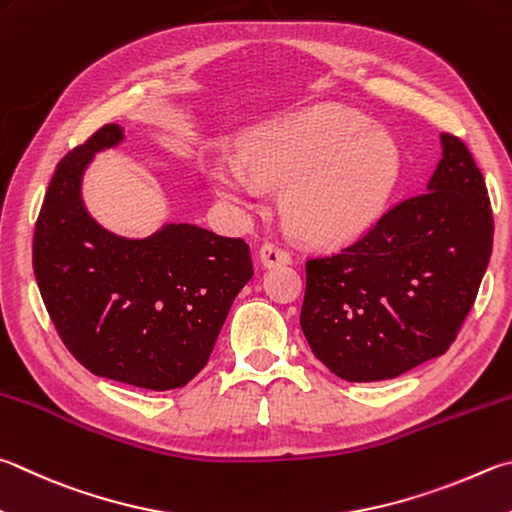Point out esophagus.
<instances>
[{
    "mask_svg": "<svg viewBox=\"0 0 512 512\" xmlns=\"http://www.w3.org/2000/svg\"><path fill=\"white\" fill-rule=\"evenodd\" d=\"M259 257H262L264 266H275V264H288L291 262V250L275 239H266L259 250Z\"/></svg>",
    "mask_w": 512,
    "mask_h": 512,
    "instance_id": "esophagus-1",
    "label": "esophagus"
}]
</instances>
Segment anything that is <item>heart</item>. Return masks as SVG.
<instances>
[{
  "mask_svg": "<svg viewBox=\"0 0 512 512\" xmlns=\"http://www.w3.org/2000/svg\"><path fill=\"white\" fill-rule=\"evenodd\" d=\"M239 163L210 167V181L230 203L253 208L259 185L295 182L284 197L297 232L313 241H345L376 221L398 176L392 138L338 107H320L264 134Z\"/></svg>",
  "mask_w": 512,
  "mask_h": 512,
  "instance_id": "b5f03b06",
  "label": "heart"
}]
</instances>
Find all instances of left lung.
Here are the masks:
<instances>
[{
    "mask_svg": "<svg viewBox=\"0 0 512 512\" xmlns=\"http://www.w3.org/2000/svg\"><path fill=\"white\" fill-rule=\"evenodd\" d=\"M427 192L398 201L336 253L306 259L300 324L351 383L396 378L441 356L477 300L492 253L483 174L454 134Z\"/></svg>",
    "mask_w": 512,
    "mask_h": 512,
    "instance_id": "left-lung-1",
    "label": "left lung"
}]
</instances>
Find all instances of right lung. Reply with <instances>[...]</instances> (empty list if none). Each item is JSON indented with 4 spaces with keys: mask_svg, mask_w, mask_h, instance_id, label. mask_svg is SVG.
<instances>
[{
    "mask_svg": "<svg viewBox=\"0 0 512 512\" xmlns=\"http://www.w3.org/2000/svg\"><path fill=\"white\" fill-rule=\"evenodd\" d=\"M107 123L55 167L33 235V271L64 347L91 374L165 392L208 365L226 315L253 277L241 237L170 224L147 239L102 230L80 201L94 152L120 143Z\"/></svg>",
    "mask_w": 512,
    "mask_h": 512,
    "instance_id": "right-lung-1",
    "label": "right lung"
}]
</instances>
